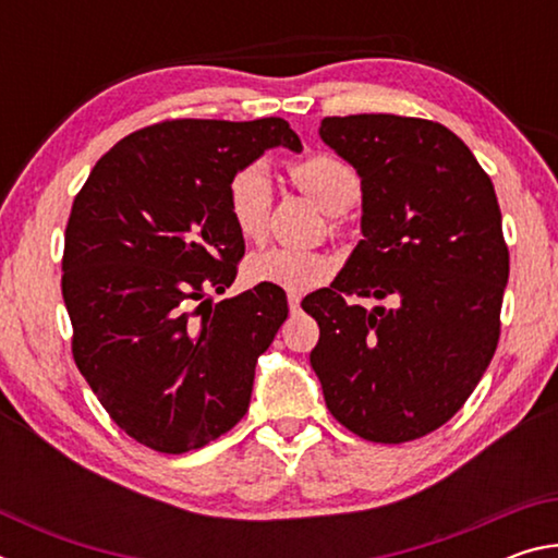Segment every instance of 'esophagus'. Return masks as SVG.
Segmentation results:
<instances>
[{
	"label": "esophagus",
	"mask_w": 558,
	"mask_h": 558,
	"mask_svg": "<svg viewBox=\"0 0 558 558\" xmlns=\"http://www.w3.org/2000/svg\"><path fill=\"white\" fill-rule=\"evenodd\" d=\"M288 305H290V313H298V310H300V295H298V292H288Z\"/></svg>",
	"instance_id": "esophagus-1"
}]
</instances>
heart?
I'll return each instance as SVG.
<instances>
[{"mask_svg": "<svg viewBox=\"0 0 558 558\" xmlns=\"http://www.w3.org/2000/svg\"><path fill=\"white\" fill-rule=\"evenodd\" d=\"M292 182L319 204L327 214H342L356 202L359 177L352 167L329 155H313L290 167ZM272 204V174L266 165L239 169L229 182V211L243 235L258 239L266 231ZM332 258L317 251L270 245L245 260V278L253 286H276L290 292H305L329 278Z\"/></svg>", "mask_w": 558, "mask_h": 558, "instance_id": "obj_1", "label": "heart"}]
</instances>
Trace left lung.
Instances as JSON below:
<instances>
[{
    "mask_svg": "<svg viewBox=\"0 0 558 558\" xmlns=\"http://www.w3.org/2000/svg\"><path fill=\"white\" fill-rule=\"evenodd\" d=\"M319 137L362 179V241L332 286L302 300L319 325L310 364L344 428L415 440L460 411L497 349L509 253L495 186L430 120L325 118Z\"/></svg>",
    "mask_w": 558,
    "mask_h": 558,
    "instance_id": "1",
    "label": "left lung"
}]
</instances>
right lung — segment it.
I'll list each match as a JSON object with an SVG mask.
<instances>
[{
  "label": "right lung",
  "mask_w": 558,
  "mask_h": 558,
  "mask_svg": "<svg viewBox=\"0 0 558 558\" xmlns=\"http://www.w3.org/2000/svg\"><path fill=\"white\" fill-rule=\"evenodd\" d=\"M300 137L286 120H172L122 137L75 196L63 251L73 359L110 418L143 446L189 452L251 403L288 300L256 286L214 305L243 258L229 211L239 169Z\"/></svg>",
  "instance_id": "right-lung-1"
}]
</instances>
